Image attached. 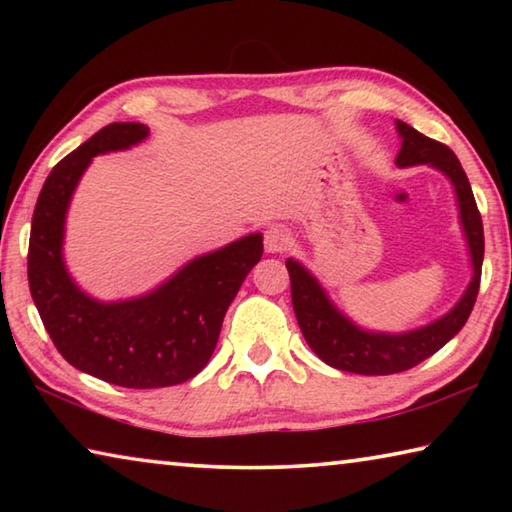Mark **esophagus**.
<instances>
[{"label":"esophagus","mask_w":512,"mask_h":512,"mask_svg":"<svg viewBox=\"0 0 512 512\" xmlns=\"http://www.w3.org/2000/svg\"><path fill=\"white\" fill-rule=\"evenodd\" d=\"M291 246V232L287 228H282V225H271L264 232V248L266 253H284Z\"/></svg>","instance_id":"34e87169"}]
</instances>
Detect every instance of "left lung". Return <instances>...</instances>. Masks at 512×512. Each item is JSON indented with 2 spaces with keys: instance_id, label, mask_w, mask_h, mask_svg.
Listing matches in <instances>:
<instances>
[{
  "instance_id": "1",
  "label": "left lung",
  "mask_w": 512,
  "mask_h": 512,
  "mask_svg": "<svg viewBox=\"0 0 512 512\" xmlns=\"http://www.w3.org/2000/svg\"><path fill=\"white\" fill-rule=\"evenodd\" d=\"M397 135L402 146L395 164L400 169L429 164L438 169L452 183L456 194L458 221L470 255L472 277L463 296L456 305L431 323L406 329V332H375L354 323L327 296L318 277L302 266L298 259L289 257L287 268L291 275V300L296 311L300 332L311 350L318 354L327 366L357 375H393V372L409 370L420 361L436 354L445 343L461 332L470 318L476 293H479L481 266H483V223L476 210V201L461 162L449 146L431 137H424L413 126L395 119Z\"/></svg>"
}]
</instances>
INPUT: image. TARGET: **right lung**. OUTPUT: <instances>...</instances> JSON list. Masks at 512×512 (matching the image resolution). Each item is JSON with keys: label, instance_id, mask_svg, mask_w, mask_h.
Masks as SVG:
<instances>
[{"label": "right lung", "instance_id": "add662e5", "mask_svg": "<svg viewBox=\"0 0 512 512\" xmlns=\"http://www.w3.org/2000/svg\"><path fill=\"white\" fill-rule=\"evenodd\" d=\"M149 126L115 121L51 169L31 221L29 289L42 325L67 363L124 388L176 386L196 377L219 341L223 316L262 259L259 232L180 266L158 287L126 300H97L65 266V221L92 158L128 151Z\"/></svg>", "mask_w": 512, "mask_h": 512}]
</instances>
